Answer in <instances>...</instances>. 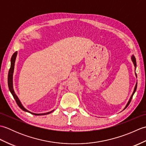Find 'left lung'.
I'll return each instance as SVG.
<instances>
[{
	"label": "left lung",
	"instance_id": "left-lung-1",
	"mask_svg": "<svg viewBox=\"0 0 146 146\" xmlns=\"http://www.w3.org/2000/svg\"><path fill=\"white\" fill-rule=\"evenodd\" d=\"M132 61H133V63H134V64L135 68H136V66H137V64H136V60H135V58L134 57V56H132ZM136 76H137V75H136ZM137 83H136V85H135V88H134V92H133V94H132L131 97V98H130L127 104L126 105V106H125V107L124 108V109H123V110H125V108L128 107V105H129V104L131 103V100H132V98L133 95H134V93H135V91H136V90H137Z\"/></svg>",
	"mask_w": 146,
	"mask_h": 146
}]
</instances>
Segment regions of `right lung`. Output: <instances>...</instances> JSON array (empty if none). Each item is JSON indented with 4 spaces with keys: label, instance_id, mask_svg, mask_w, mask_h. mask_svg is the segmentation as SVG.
Listing matches in <instances>:
<instances>
[{
    "label": "right lung",
    "instance_id": "add662e5",
    "mask_svg": "<svg viewBox=\"0 0 146 146\" xmlns=\"http://www.w3.org/2000/svg\"><path fill=\"white\" fill-rule=\"evenodd\" d=\"M17 54V52L15 51L14 53L13 54V55L12 56V58H11V68H10V69H9V73H8V86H9V90H10L12 96H13V97L14 98L15 102H16L17 104L18 105V106L19 107L23 110L25 111H27V112H29V113H32L33 115H47V114H49V113L52 112V111H53L54 110H52L51 111H49V112L44 113H35L31 112V111H28L23 107V105H22V104L21 103L19 99L18 98L17 96L15 95L14 90L13 89V83H12V76H13V73H14V63H15V58H16Z\"/></svg>",
    "mask_w": 146,
    "mask_h": 146
}]
</instances>
